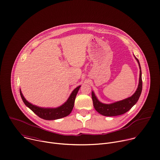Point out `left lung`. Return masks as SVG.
Returning <instances> with one entry per match:
<instances>
[{
    "mask_svg": "<svg viewBox=\"0 0 160 160\" xmlns=\"http://www.w3.org/2000/svg\"><path fill=\"white\" fill-rule=\"evenodd\" d=\"M134 58L138 61L139 69V85L135 93L130 97L127 98L125 99L117 101L110 104H104L101 102L96 96L94 91H92V98L93 101V104L95 109L100 113L101 115L106 117H115L118 115H121L129 111L138 101L139 97L142 92V72L140 62L134 55Z\"/></svg>",
    "mask_w": 160,
    "mask_h": 160,
    "instance_id": "left-lung-1",
    "label": "left lung"
}]
</instances>
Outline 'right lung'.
Wrapping results in <instances>:
<instances>
[{
	"label": "right lung",
	"instance_id": "right-lung-1",
	"mask_svg": "<svg viewBox=\"0 0 160 160\" xmlns=\"http://www.w3.org/2000/svg\"><path fill=\"white\" fill-rule=\"evenodd\" d=\"M81 85L76 87L68 98L67 101L64 102L60 106L57 108H42L37 106L35 104H33L29 102L22 95L21 89H19L20 95L21 99L25 103V104L30 108L34 113H35L37 116L40 118L46 120H54L64 118L69 115L71 113L75 103V100L77 96V94L80 88Z\"/></svg>",
	"mask_w": 160,
	"mask_h": 160
}]
</instances>
